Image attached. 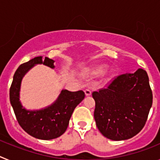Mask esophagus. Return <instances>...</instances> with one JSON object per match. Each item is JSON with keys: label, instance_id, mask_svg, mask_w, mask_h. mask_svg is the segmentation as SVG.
<instances>
[{"label": "esophagus", "instance_id": "1", "mask_svg": "<svg viewBox=\"0 0 160 160\" xmlns=\"http://www.w3.org/2000/svg\"><path fill=\"white\" fill-rule=\"evenodd\" d=\"M84 91H85V94H86L87 96H89L91 94V90H90V89H86Z\"/></svg>", "mask_w": 160, "mask_h": 160}]
</instances>
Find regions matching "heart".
I'll return each instance as SVG.
<instances>
[{"mask_svg": "<svg viewBox=\"0 0 160 160\" xmlns=\"http://www.w3.org/2000/svg\"><path fill=\"white\" fill-rule=\"evenodd\" d=\"M104 72V69H103L102 67H99V68H98L97 70H96L95 73H102Z\"/></svg>", "mask_w": 160, "mask_h": 160, "instance_id": "1", "label": "heart"}]
</instances>
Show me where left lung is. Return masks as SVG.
<instances>
[{
	"label": "left lung",
	"instance_id": "left-lung-1",
	"mask_svg": "<svg viewBox=\"0 0 160 160\" xmlns=\"http://www.w3.org/2000/svg\"><path fill=\"white\" fill-rule=\"evenodd\" d=\"M92 96L98 129L115 141L132 138L143 128L153 99L149 78L142 69L114 78Z\"/></svg>",
	"mask_w": 160,
	"mask_h": 160
}]
</instances>
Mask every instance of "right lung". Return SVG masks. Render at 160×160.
Masks as SVG:
<instances>
[{
	"instance_id": "1",
	"label": "right lung",
	"mask_w": 160,
	"mask_h": 160,
	"mask_svg": "<svg viewBox=\"0 0 160 160\" xmlns=\"http://www.w3.org/2000/svg\"><path fill=\"white\" fill-rule=\"evenodd\" d=\"M54 61L49 58L36 57L22 64L16 70L9 90L10 102L19 125L29 135L39 139L56 138L66 131L75 107L85 98L82 90L71 92L64 90L53 105L41 111H29L23 108L19 101V91L22 77L36 64L54 68Z\"/></svg>"
}]
</instances>
